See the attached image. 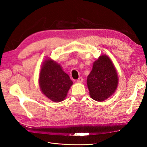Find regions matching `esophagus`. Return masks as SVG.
Masks as SVG:
<instances>
[{
    "mask_svg": "<svg viewBox=\"0 0 147 147\" xmlns=\"http://www.w3.org/2000/svg\"><path fill=\"white\" fill-rule=\"evenodd\" d=\"M83 78H82V77H80V78H79L78 80H77V83H81L83 82Z\"/></svg>",
    "mask_w": 147,
    "mask_h": 147,
    "instance_id": "34e87169",
    "label": "esophagus"
}]
</instances>
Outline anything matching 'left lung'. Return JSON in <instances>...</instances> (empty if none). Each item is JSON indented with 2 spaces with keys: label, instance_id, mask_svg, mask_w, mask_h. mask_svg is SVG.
Instances as JSON below:
<instances>
[{
  "label": "left lung",
  "instance_id": "left-lung-1",
  "mask_svg": "<svg viewBox=\"0 0 147 147\" xmlns=\"http://www.w3.org/2000/svg\"><path fill=\"white\" fill-rule=\"evenodd\" d=\"M117 71L107 55L100 56L93 62L87 78L90 95L96 101L102 102L113 94L118 85Z\"/></svg>",
  "mask_w": 147,
  "mask_h": 147
}]
</instances>
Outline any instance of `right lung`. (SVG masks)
<instances>
[{
	"label": "right lung",
	"mask_w": 147,
	"mask_h": 147,
	"mask_svg": "<svg viewBox=\"0 0 147 147\" xmlns=\"http://www.w3.org/2000/svg\"><path fill=\"white\" fill-rule=\"evenodd\" d=\"M73 83L60 64L51 59L43 62L39 77L40 88L43 94L52 101L64 100Z\"/></svg>",
	"instance_id": "add662e5"
}]
</instances>
